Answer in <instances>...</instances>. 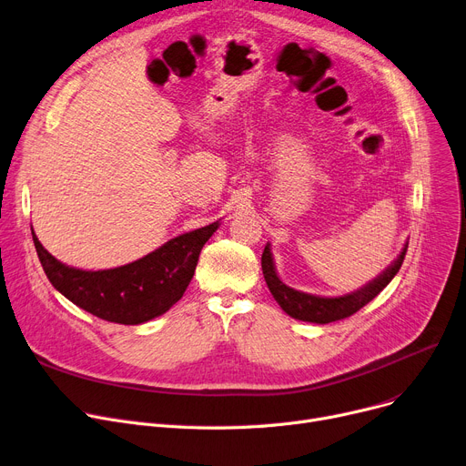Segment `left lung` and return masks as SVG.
<instances>
[{
	"instance_id": "obj_1",
	"label": "left lung",
	"mask_w": 466,
	"mask_h": 466,
	"mask_svg": "<svg viewBox=\"0 0 466 466\" xmlns=\"http://www.w3.org/2000/svg\"><path fill=\"white\" fill-rule=\"evenodd\" d=\"M406 250H408V244H404L402 252L393 261V265L381 272L378 279H374L365 288L353 291V293H348V295H342V297H316V295L297 291V289L286 286L277 275L268 244L265 246L263 256H261V268H263V277H265V282H267L272 297L277 299V303L282 307V310L286 314H289L291 318L300 319V321L331 323V321L350 318L351 314L361 310L367 303H370V300L393 280V277L397 275L402 261H404Z\"/></svg>"
}]
</instances>
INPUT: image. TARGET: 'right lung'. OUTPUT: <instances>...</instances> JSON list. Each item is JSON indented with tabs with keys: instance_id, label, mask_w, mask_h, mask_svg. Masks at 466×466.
<instances>
[{
	"instance_id": "add662e5",
	"label": "right lung",
	"mask_w": 466,
	"mask_h": 466,
	"mask_svg": "<svg viewBox=\"0 0 466 466\" xmlns=\"http://www.w3.org/2000/svg\"><path fill=\"white\" fill-rule=\"evenodd\" d=\"M218 226L178 235L141 259L106 270L67 267L43 248L34 231L32 237L46 279L71 303L105 321L139 325L166 314L184 295Z\"/></svg>"
}]
</instances>
